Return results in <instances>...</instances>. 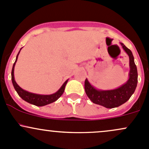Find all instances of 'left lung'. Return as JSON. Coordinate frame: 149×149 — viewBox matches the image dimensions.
I'll return each instance as SVG.
<instances>
[{
    "mask_svg": "<svg viewBox=\"0 0 149 149\" xmlns=\"http://www.w3.org/2000/svg\"><path fill=\"white\" fill-rule=\"evenodd\" d=\"M120 44L129 57V78L125 84L117 89L111 90H99L91 85L87 79L84 81V89L89 100L96 104L109 109L119 107L127 102L134 94L138 82L137 68L132 51L123 43L120 42Z\"/></svg>",
    "mask_w": 149,
    "mask_h": 149,
    "instance_id": "1",
    "label": "left lung"
}]
</instances>
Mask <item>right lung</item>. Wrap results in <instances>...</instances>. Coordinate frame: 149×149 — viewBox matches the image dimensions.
<instances>
[{
	"label": "right lung",
	"instance_id": "right-lung-1",
	"mask_svg": "<svg viewBox=\"0 0 149 149\" xmlns=\"http://www.w3.org/2000/svg\"><path fill=\"white\" fill-rule=\"evenodd\" d=\"M22 49V48H21ZM20 49V50H21ZM20 50L19 51L18 54L16 56V60L15 62H14L13 66L12 72H11V79H12L13 84V87L15 88V91L17 92V94L23 99V100H25V102H28V103L32 104L33 105H36L38 107H42L45 105L49 104L52 103V102H55L56 100H58L60 97L62 96V94H63L64 91H65V86H66L67 83H68V79L65 81L62 86L60 88L57 92H56L55 93L52 94H49V95H42V94H33L31 92H27V91L24 90L22 89L21 87H20L18 86V84H17L16 81L15 80V78H14V68H15V62H17V57H18L19 53H20Z\"/></svg>",
	"mask_w": 149,
	"mask_h": 149
}]
</instances>
